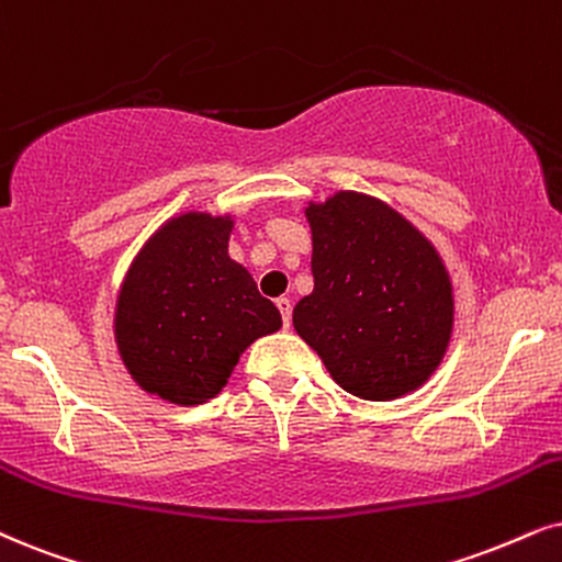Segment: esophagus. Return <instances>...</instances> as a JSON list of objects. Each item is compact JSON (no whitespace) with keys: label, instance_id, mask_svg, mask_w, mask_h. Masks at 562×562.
Wrapping results in <instances>:
<instances>
[{"label":"esophagus","instance_id":"34e87169","mask_svg":"<svg viewBox=\"0 0 562 562\" xmlns=\"http://www.w3.org/2000/svg\"><path fill=\"white\" fill-rule=\"evenodd\" d=\"M277 308L282 314V326L290 329V324H293V301L290 297H277Z\"/></svg>","mask_w":562,"mask_h":562}]
</instances>
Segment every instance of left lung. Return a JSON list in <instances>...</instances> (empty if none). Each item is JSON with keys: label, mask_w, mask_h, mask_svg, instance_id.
<instances>
[{"label": "left lung", "mask_w": 562, "mask_h": 562, "mask_svg": "<svg viewBox=\"0 0 562 562\" xmlns=\"http://www.w3.org/2000/svg\"><path fill=\"white\" fill-rule=\"evenodd\" d=\"M314 233V293L295 331L331 379L360 400L423 386L451 337L453 297L436 248L379 199L339 191L305 210Z\"/></svg>", "instance_id": "left-lung-1"}]
</instances>
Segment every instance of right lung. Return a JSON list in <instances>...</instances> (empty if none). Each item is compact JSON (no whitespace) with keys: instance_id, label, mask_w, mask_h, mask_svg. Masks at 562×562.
<instances>
[{"instance_id":"1","label":"right lung","mask_w":562,"mask_h":562,"mask_svg":"<svg viewBox=\"0 0 562 562\" xmlns=\"http://www.w3.org/2000/svg\"><path fill=\"white\" fill-rule=\"evenodd\" d=\"M228 217H173L142 248L116 308V342L134 381L173 404L228 383L254 339L282 326L277 305L228 257Z\"/></svg>"}]
</instances>
